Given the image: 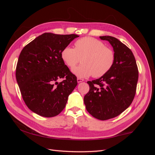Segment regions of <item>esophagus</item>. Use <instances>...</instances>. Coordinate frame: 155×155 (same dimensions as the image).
<instances>
[{
	"label": "esophagus",
	"instance_id": "34e87169",
	"mask_svg": "<svg viewBox=\"0 0 155 155\" xmlns=\"http://www.w3.org/2000/svg\"><path fill=\"white\" fill-rule=\"evenodd\" d=\"M84 80L83 79H81V78H78L77 79V81H78V83H81V82H83Z\"/></svg>",
	"mask_w": 155,
	"mask_h": 155
}]
</instances>
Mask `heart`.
Listing matches in <instances>:
<instances>
[{"mask_svg": "<svg viewBox=\"0 0 155 155\" xmlns=\"http://www.w3.org/2000/svg\"><path fill=\"white\" fill-rule=\"evenodd\" d=\"M75 48L66 46L61 53L63 61L70 68H74L80 61V66L72 69V72L79 78L92 76L100 78L104 76L113 67L115 54L101 41L85 37L75 42Z\"/></svg>", "mask_w": 155, "mask_h": 155, "instance_id": "obj_1", "label": "heart"}]
</instances>
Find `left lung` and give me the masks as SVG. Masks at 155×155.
Instances as JSON below:
<instances>
[{
  "instance_id": "1",
  "label": "left lung",
  "mask_w": 155,
  "mask_h": 155,
  "mask_svg": "<svg viewBox=\"0 0 155 155\" xmlns=\"http://www.w3.org/2000/svg\"><path fill=\"white\" fill-rule=\"evenodd\" d=\"M113 48V67L104 76L88 81L89 92L84 97L87 110L93 117L107 120L120 115L132 103L136 93L138 70L134 56L127 46L111 36H100Z\"/></svg>"
}]
</instances>
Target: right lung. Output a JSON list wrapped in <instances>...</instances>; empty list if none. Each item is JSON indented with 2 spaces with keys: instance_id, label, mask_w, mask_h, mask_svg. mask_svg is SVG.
<instances>
[{
  "instance_id": "add662e5",
  "label": "right lung",
  "mask_w": 155,
  "mask_h": 155,
  "mask_svg": "<svg viewBox=\"0 0 155 155\" xmlns=\"http://www.w3.org/2000/svg\"><path fill=\"white\" fill-rule=\"evenodd\" d=\"M79 35L45 33L25 46L18 57L16 79L29 109L39 116L58 115L78 85L61 57L63 49ZM65 79L58 83L59 78Z\"/></svg>"
}]
</instances>
